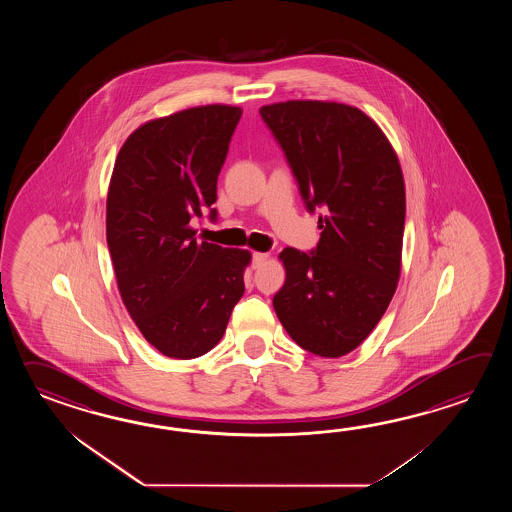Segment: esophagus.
Returning <instances> with one entry per match:
<instances>
[{
  "label": "esophagus",
  "mask_w": 512,
  "mask_h": 512,
  "mask_svg": "<svg viewBox=\"0 0 512 512\" xmlns=\"http://www.w3.org/2000/svg\"><path fill=\"white\" fill-rule=\"evenodd\" d=\"M267 258H269L267 252H254V254H252V265H254V267H261V265L267 261Z\"/></svg>",
  "instance_id": "obj_1"
}]
</instances>
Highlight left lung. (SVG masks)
<instances>
[{
    "instance_id": "obj_1",
    "label": "left lung",
    "mask_w": 512,
    "mask_h": 512,
    "mask_svg": "<svg viewBox=\"0 0 512 512\" xmlns=\"http://www.w3.org/2000/svg\"><path fill=\"white\" fill-rule=\"evenodd\" d=\"M309 212L320 208L313 252H280L285 283L274 311L318 357L359 348L401 276L406 192L399 157L375 120L348 104L287 100L261 106Z\"/></svg>"
}]
</instances>
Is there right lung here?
<instances>
[{"label": "right lung", "mask_w": 512, "mask_h": 512, "mask_svg": "<svg viewBox=\"0 0 512 512\" xmlns=\"http://www.w3.org/2000/svg\"><path fill=\"white\" fill-rule=\"evenodd\" d=\"M241 113L208 104L148 120L113 166L106 238L119 293L142 337L170 359H196L214 348L245 291L251 252L199 243L190 225L218 199Z\"/></svg>", "instance_id": "1"}]
</instances>
